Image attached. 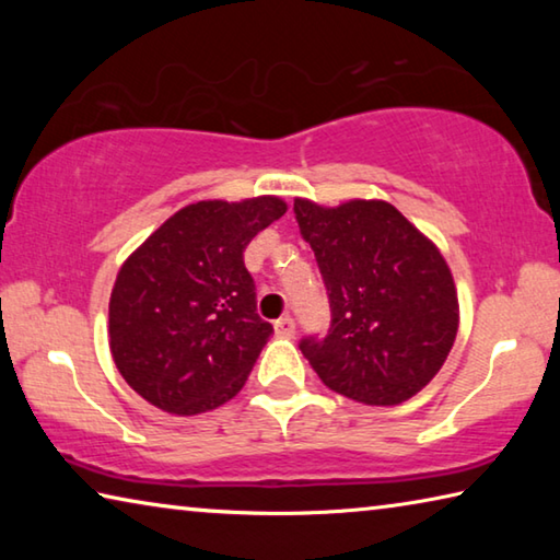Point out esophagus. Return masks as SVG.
Listing matches in <instances>:
<instances>
[{
	"label": "esophagus",
	"mask_w": 560,
	"mask_h": 560,
	"mask_svg": "<svg viewBox=\"0 0 560 560\" xmlns=\"http://www.w3.org/2000/svg\"><path fill=\"white\" fill-rule=\"evenodd\" d=\"M273 330H277V336H281V338H291L293 334H296V320H293L291 316H281L277 324H273Z\"/></svg>",
	"instance_id": "esophagus-1"
}]
</instances>
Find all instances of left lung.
Segmentation results:
<instances>
[{
    "label": "left lung",
    "instance_id": "obj_1",
    "mask_svg": "<svg viewBox=\"0 0 560 560\" xmlns=\"http://www.w3.org/2000/svg\"><path fill=\"white\" fill-rule=\"evenodd\" d=\"M330 303L324 338L301 353L330 390L365 405H400L447 360L459 326L457 291L438 246L393 205L293 202Z\"/></svg>",
    "mask_w": 560,
    "mask_h": 560
}]
</instances>
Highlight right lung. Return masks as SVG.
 Instances as JSON below:
<instances>
[{"label":"right lung","mask_w":560,"mask_h":560,"mask_svg":"<svg viewBox=\"0 0 560 560\" xmlns=\"http://www.w3.org/2000/svg\"><path fill=\"white\" fill-rule=\"evenodd\" d=\"M287 212L279 197L187 205L122 264L110 293V353L126 383L173 415L242 390L273 334L257 314L244 249Z\"/></svg>","instance_id":"add662e5"}]
</instances>
